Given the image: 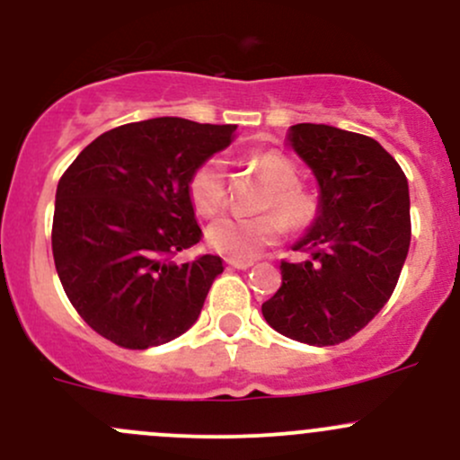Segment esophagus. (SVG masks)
<instances>
[{
	"label": "esophagus",
	"mask_w": 460,
	"mask_h": 460,
	"mask_svg": "<svg viewBox=\"0 0 460 460\" xmlns=\"http://www.w3.org/2000/svg\"><path fill=\"white\" fill-rule=\"evenodd\" d=\"M226 264H229L231 269H238V270H246L253 267V262H249V260H226Z\"/></svg>",
	"instance_id": "34e87169"
}]
</instances>
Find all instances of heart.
<instances>
[{"mask_svg":"<svg viewBox=\"0 0 460 460\" xmlns=\"http://www.w3.org/2000/svg\"><path fill=\"white\" fill-rule=\"evenodd\" d=\"M251 163L273 187L264 207L278 214L269 211L260 216H225L211 222L207 243L231 260L255 258L264 246L282 238L287 229L284 221L291 229H304L315 220L319 209L315 196L297 185V167L282 152H260ZM190 198L200 216H214L226 205V172L220 158H209L193 169Z\"/></svg>","mask_w":460,"mask_h":460,"instance_id":"b5f03b06","label":"heart"}]
</instances>
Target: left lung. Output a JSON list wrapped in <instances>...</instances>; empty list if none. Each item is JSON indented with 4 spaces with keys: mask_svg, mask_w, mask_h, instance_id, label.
<instances>
[{
    "mask_svg": "<svg viewBox=\"0 0 460 460\" xmlns=\"http://www.w3.org/2000/svg\"><path fill=\"white\" fill-rule=\"evenodd\" d=\"M287 145L319 185L317 217L282 262V287L262 304L270 328L311 346L359 332L393 295L410 249V191L375 138L322 123L291 125Z\"/></svg>",
    "mask_w": 460,
    "mask_h": 460,
    "instance_id": "obj_1",
    "label": "left lung"
}]
</instances>
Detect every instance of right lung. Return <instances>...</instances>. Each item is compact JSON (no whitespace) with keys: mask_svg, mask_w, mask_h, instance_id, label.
I'll list each match as a JSON object with an SVG mask.
<instances>
[{"mask_svg":"<svg viewBox=\"0 0 460 460\" xmlns=\"http://www.w3.org/2000/svg\"><path fill=\"white\" fill-rule=\"evenodd\" d=\"M235 125L178 116L120 125L94 138L57 185L52 255L81 317L116 346L145 350L196 323L222 260L173 255L200 243L190 178L229 147Z\"/></svg>","mask_w":460,"mask_h":460,"instance_id":"add662e5","label":"right lung"}]
</instances>
